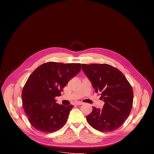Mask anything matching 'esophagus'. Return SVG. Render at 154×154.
I'll return each mask as SVG.
<instances>
[{
	"label": "esophagus",
	"instance_id": "34e87169",
	"mask_svg": "<svg viewBox=\"0 0 154 154\" xmlns=\"http://www.w3.org/2000/svg\"><path fill=\"white\" fill-rule=\"evenodd\" d=\"M82 104H83V103L82 102H77L75 103V105H82Z\"/></svg>",
	"mask_w": 154,
	"mask_h": 154
}]
</instances>
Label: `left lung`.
Segmentation results:
<instances>
[{
	"label": "left lung",
	"mask_w": 154,
	"mask_h": 154,
	"mask_svg": "<svg viewBox=\"0 0 154 154\" xmlns=\"http://www.w3.org/2000/svg\"><path fill=\"white\" fill-rule=\"evenodd\" d=\"M82 68L105 102L102 109L93 107L92 112L86 116L87 121L100 131L116 130L127 119L132 108V88L124 75L109 64H82Z\"/></svg>",
	"instance_id": "1"
}]
</instances>
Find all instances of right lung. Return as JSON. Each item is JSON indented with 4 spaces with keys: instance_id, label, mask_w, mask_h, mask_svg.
<instances>
[{
    "instance_id": "add662e5",
    "label": "right lung",
    "mask_w": 154,
    "mask_h": 154,
    "mask_svg": "<svg viewBox=\"0 0 154 154\" xmlns=\"http://www.w3.org/2000/svg\"><path fill=\"white\" fill-rule=\"evenodd\" d=\"M81 69L80 63L48 62L37 68L27 79L22 92V101L29 121L42 132L61 128L74 106L56 103L63 88Z\"/></svg>"
}]
</instances>
